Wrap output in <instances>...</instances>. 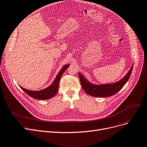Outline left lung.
Masks as SVG:
<instances>
[{"label":"left lung","instance_id":"8db88e82","mask_svg":"<svg viewBox=\"0 0 147 147\" xmlns=\"http://www.w3.org/2000/svg\"><path fill=\"white\" fill-rule=\"evenodd\" d=\"M133 64L124 77L118 82L109 84L94 85L91 84L84 76L79 73V77L82 88L86 93L93 97H107L117 93L128 81L131 75Z\"/></svg>","mask_w":147,"mask_h":147}]
</instances>
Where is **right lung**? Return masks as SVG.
Segmentation results:
<instances>
[{
	"mask_svg": "<svg viewBox=\"0 0 147 147\" xmlns=\"http://www.w3.org/2000/svg\"><path fill=\"white\" fill-rule=\"evenodd\" d=\"M69 66V64H67L63 66L60 71L57 74L56 77L53 82L52 85H50L47 88L42 89L40 91H30L28 90L27 89H25L20 86V87L22 89V90L28 94L29 96L35 99L38 100H47L53 97L55 95L57 94L58 91V87L59 80L61 79L62 74L65 72L67 68Z\"/></svg>",
	"mask_w": 147,
	"mask_h": 147,
	"instance_id": "right-lung-1",
	"label": "right lung"
}]
</instances>
